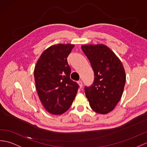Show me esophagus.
Returning a JSON list of instances; mask_svg holds the SVG:
<instances>
[{
	"label": "esophagus",
	"mask_w": 147,
	"mask_h": 147,
	"mask_svg": "<svg viewBox=\"0 0 147 147\" xmlns=\"http://www.w3.org/2000/svg\"><path fill=\"white\" fill-rule=\"evenodd\" d=\"M77 83H78V85H79L80 88H82V86H83V85H82V82L81 80H79V81H78Z\"/></svg>",
	"instance_id": "esophagus-1"
}]
</instances>
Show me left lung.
Listing matches in <instances>:
<instances>
[{"mask_svg": "<svg viewBox=\"0 0 147 147\" xmlns=\"http://www.w3.org/2000/svg\"><path fill=\"white\" fill-rule=\"evenodd\" d=\"M81 47L94 72V83L85 87V95L92 110L107 114L114 109L123 94L126 81L123 64L103 44L84 45Z\"/></svg>", "mask_w": 147, "mask_h": 147, "instance_id": "8db88e82", "label": "left lung"}]
</instances>
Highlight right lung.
Listing matches in <instances>:
<instances>
[{
    "label": "right lung",
    "mask_w": 147,
    "mask_h": 147,
    "mask_svg": "<svg viewBox=\"0 0 147 147\" xmlns=\"http://www.w3.org/2000/svg\"><path fill=\"white\" fill-rule=\"evenodd\" d=\"M74 45L57 44L47 49L34 69L37 92L43 106L50 113L60 115L70 108L78 85L70 79L67 58Z\"/></svg>",
    "instance_id": "add662e5"
}]
</instances>
